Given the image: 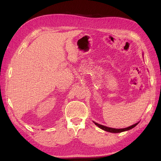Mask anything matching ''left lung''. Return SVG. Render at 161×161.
<instances>
[{
  "label": "left lung",
  "instance_id": "8db88e82",
  "mask_svg": "<svg viewBox=\"0 0 161 161\" xmlns=\"http://www.w3.org/2000/svg\"><path fill=\"white\" fill-rule=\"evenodd\" d=\"M93 122L95 123V125H97L98 126V127H100V129L104 130V131H108V132H110V133H120V132H122V131H128V130H130V129H133V127H135V126L138 124V122L136 123V124L130 126H129V127L124 128V129H114V128L107 127V126H106L98 124V123H97V122Z\"/></svg>",
  "mask_w": 161,
  "mask_h": 161
}]
</instances>
